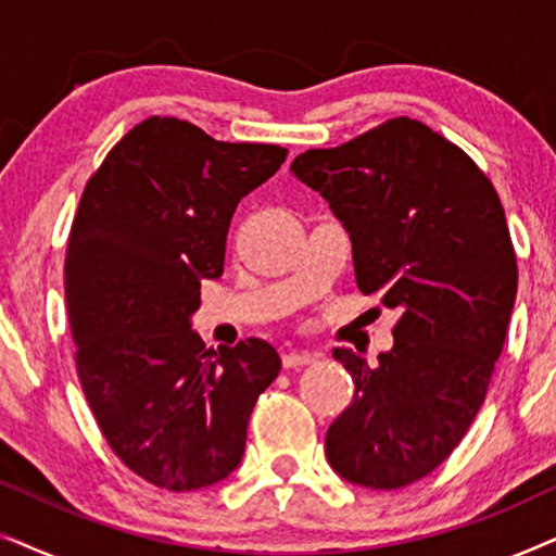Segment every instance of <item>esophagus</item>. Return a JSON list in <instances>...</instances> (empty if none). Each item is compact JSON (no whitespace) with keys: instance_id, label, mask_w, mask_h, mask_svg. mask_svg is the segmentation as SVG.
I'll return each mask as SVG.
<instances>
[{"instance_id":"esophagus-1","label":"esophagus","mask_w":556,"mask_h":556,"mask_svg":"<svg viewBox=\"0 0 556 556\" xmlns=\"http://www.w3.org/2000/svg\"><path fill=\"white\" fill-rule=\"evenodd\" d=\"M318 359L316 354H308V352H288L283 354V367L286 369H299V367H308V364H314Z\"/></svg>"}]
</instances>
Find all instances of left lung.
I'll list each match as a JSON object with an SVG mask.
<instances>
[{"mask_svg": "<svg viewBox=\"0 0 556 556\" xmlns=\"http://www.w3.org/2000/svg\"><path fill=\"white\" fill-rule=\"evenodd\" d=\"M291 172L344 225L359 291L402 311L377 364L333 352L356 390L326 458L349 483L402 489L455 451L485 400L519 280L504 207L466 151L407 116L303 151Z\"/></svg>", "mask_w": 556, "mask_h": 556, "instance_id": "left-lung-1", "label": "left lung"}]
</instances>
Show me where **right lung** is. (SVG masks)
<instances>
[{
    "label": "right lung",
    "instance_id": "1",
    "mask_svg": "<svg viewBox=\"0 0 556 556\" xmlns=\"http://www.w3.org/2000/svg\"><path fill=\"white\" fill-rule=\"evenodd\" d=\"M286 154L151 116L83 189L65 255L80 387L111 451L159 489L185 493L230 476L250 413L280 371L263 339L207 352L192 314L200 280L223 276L235 207Z\"/></svg>",
    "mask_w": 556,
    "mask_h": 556
}]
</instances>
